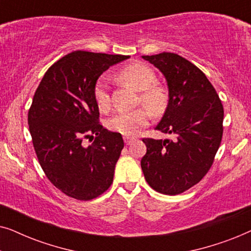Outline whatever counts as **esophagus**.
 <instances>
[{"label":"esophagus","instance_id":"34e87169","mask_svg":"<svg viewBox=\"0 0 251 251\" xmlns=\"http://www.w3.org/2000/svg\"><path fill=\"white\" fill-rule=\"evenodd\" d=\"M123 139H125V143L126 144V145H130V144L133 142L132 137H129V136H125L123 137Z\"/></svg>","mask_w":251,"mask_h":251}]
</instances>
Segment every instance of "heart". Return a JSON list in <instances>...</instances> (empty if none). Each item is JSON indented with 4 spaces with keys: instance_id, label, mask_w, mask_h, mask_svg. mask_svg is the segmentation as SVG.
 Returning <instances> with one entry per match:
<instances>
[{
    "instance_id": "heart-1",
    "label": "heart",
    "mask_w": 251,
    "mask_h": 251,
    "mask_svg": "<svg viewBox=\"0 0 251 251\" xmlns=\"http://www.w3.org/2000/svg\"><path fill=\"white\" fill-rule=\"evenodd\" d=\"M119 77L130 87L143 91L140 99L153 112H161L167 102V95L161 87H156V75L152 68L144 64H132L120 72ZM94 97L98 108L102 112L111 107V99L107 85L100 78L95 85ZM150 121V114L146 109L139 108L131 112H119L108 119L107 126L113 131L126 136H133Z\"/></svg>"
}]
</instances>
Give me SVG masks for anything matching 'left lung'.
I'll return each instance as SVG.
<instances>
[{
    "label": "left lung",
    "instance_id": "obj_1",
    "mask_svg": "<svg viewBox=\"0 0 251 251\" xmlns=\"http://www.w3.org/2000/svg\"><path fill=\"white\" fill-rule=\"evenodd\" d=\"M143 58L159 68L169 89L166 112L155 129L175 138H144L147 152L140 166L153 190L180 194L212 166L222 142L224 108L203 72L191 61L171 52Z\"/></svg>",
    "mask_w": 251,
    "mask_h": 251
}]
</instances>
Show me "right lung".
I'll return each instance as SVG.
<instances>
[{
  "label": "right lung",
  "mask_w": 251,
  "mask_h": 251,
  "mask_svg": "<svg viewBox=\"0 0 251 251\" xmlns=\"http://www.w3.org/2000/svg\"><path fill=\"white\" fill-rule=\"evenodd\" d=\"M128 58L74 51L56 61L36 89L28 111L34 150L48 179L67 197L92 200L113 183L125 143L98 122L94 89L106 70ZM94 135L85 146L83 139Z\"/></svg>",
  "instance_id": "1"
}]
</instances>
